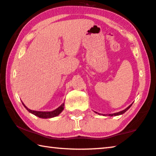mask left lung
<instances>
[{
  "mask_svg": "<svg viewBox=\"0 0 156 156\" xmlns=\"http://www.w3.org/2000/svg\"><path fill=\"white\" fill-rule=\"evenodd\" d=\"M132 105L133 104H131L130 105H129V106L127 107L126 109H123V111H121V112H117V113H114V114H108V116H119V115H121V114H124L125 113V112H126V111H128V110L130 109V107L132 106ZM95 113L96 114H100H100H99V113H98V112H95ZM102 115H103V116H107V115H105V114H102Z\"/></svg>",
  "mask_w": 156,
  "mask_h": 156,
  "instance_id": "obj_1",
  "label": "left lung"
}]
</instances>
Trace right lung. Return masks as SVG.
Segmentation results:
<instances>
[{
  "label": "right lung",
  "mask_w": 156,
  "mask_h": 156,
  "mask_svg": "<svg viewBox=\"0 0 156 156\" xmlns=\"http://www.w3.org/2000/svg\"><path fill=\"white\" fill-rule=\"evenodd\" d=\"M22 104L23 106H24L25 108L27 109L30 113L34 114L35 116H38L39 118H42V119H50V118H53V117H56L57 116H58V115L63 112V110L64 109V105H65L64 103H63V104H62L59 107H58V108L51 112H39V111H35V110H30V109H28L23 102Z\"/></svg>",
  "instance_id": "obj_1"
}]
</instances>
